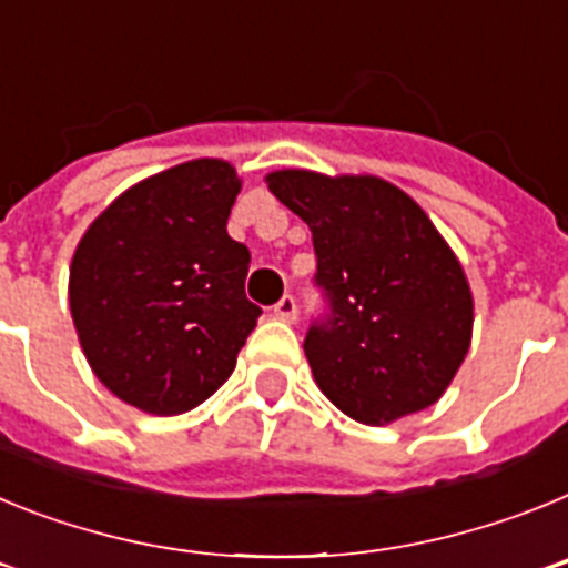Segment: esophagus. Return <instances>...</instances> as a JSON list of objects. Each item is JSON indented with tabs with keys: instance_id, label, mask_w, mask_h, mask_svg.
Listing matches in <instances>:
<instances>
[{
	"instance_id": "34e87169",
	"label": "esophagus",
	"mask_w": 568,
	"mask_h": 568,
	"mask_svg": "<svg viewBox=\"0 0 568 568\" xmlns=\"http://www.w3.org/2000/svg\"><path fill=\"white\" fill-rule=\"evenodd\" d=\"M273 313H275V318H281V321H295L298 318V304H295V298L290 293L281 295L278 304L273 307Z\"/></svg>"
}]
</instances>
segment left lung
Instances as JSON below:
<instances>
[{"mask_svg": "<svg viewBox=\"0 0 568 568\" xmlns=\"http://www.w3.org/2000/svg\"><path fill=\"white\" fill-rule=\"evenodd\" d=\"M267 184L313 233L324 307L304 353L321 393L369 426L435 404L471 338L469 284L435 224L373 175L281 170Z\"/></svg>", "mask_w": 568, "mask_h": 568, "instance_id": "8db88e82", "label": "left lung"}]
</instances>
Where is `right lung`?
<instances>
[{"mask_svg": "<svg viewBox=\"0 0 568 568\" xmlns=\"http://www.w3.org/2000/svg\"><path fill=\"white\" fill-rule=\"evenodd\" d=\"M239 175L179 164L122 193L70 264V313L97 378L153 415L187 413L230 378L261 307L250 250L227 235Z\"/></svg>", "mask_w": 568, "mask_h": 568, "instance_id": "right-lung-1", "label": "right lung"}]
</instances>
